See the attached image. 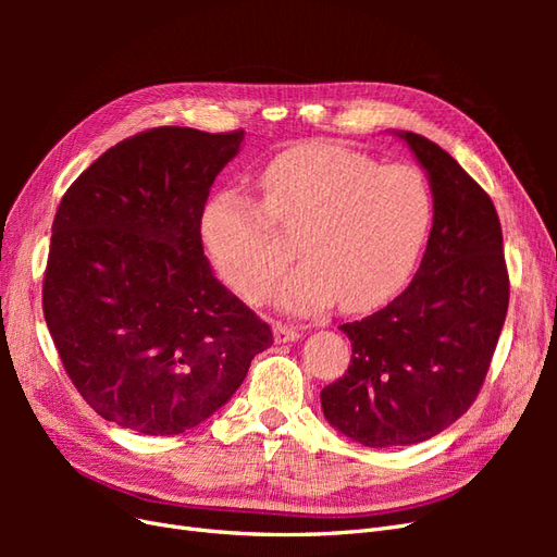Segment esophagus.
Masks as SVG:
<instances>
[{"label":"esophagus","mask_w":557,"mask_h":557,"mask_svg":"<svg viewBox=\"0 0 557 557\" xmlns=\"http://www.w3.org/2000/svg\"><path fill=\"white\" fill-rule=\"evenodd\" d=\"M297 339H299V332L293 325H285V323L274 325V342L276 344H290Z\"/></svg>","instance_id":"obj_1"}]
</instances>
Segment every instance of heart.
Returning a JSON list of instances; mask_svg holds the SVG:
<instances>
[{"instance_id":"obj_1","label":"heart","mask_w":557,"mask_h":557,"mask_svg":"<svg viewBox=\"0 0 557 557\" xmlns=\"http://www.w3.org/2000/svg\"><path fill=\"white\" fill-rule=\"evenodd\" d=\"M262 201L227 188L201 211V242L221 276L250 301L272 290L295 234L301 262L278 285L281 307L313 313L339 301L364 311L407 281L432 223V195L416 166L332 141L276 156L260 176Z\"/></svg>"}]
</instances>
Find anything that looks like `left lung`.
I'll use <instances>...</instances> for the list:
<instances>
[{
	"label": "left lung",
	"instance_id": "8db88e82",
	"mask_svg": "<svg viewBox=\"0 0 557 557\" xmlns=\"http://www.w3.org/2000/svg\"><path fill=\"white\" fill-rule=\"evenodd\" d=\"M397 137L430 178L425 256L391 305L339 327L352 358L320 393L330 425L372 448L425 442L474 404L509 309L493 199L442 146L413 132Z\"/></svg>",
	"mask_w": 557,
	"mask_h": 557
}]
</instances>
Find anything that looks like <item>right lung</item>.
I'll return each instance as SVG.
<instances>
[{"label":"right lung","instance_id":"1","mask_svg":"<svg viewBox=\"0 0 557 557\" xmlns=\"http://www.w3.org/2000/svg\"><path fill=\"white\" fill-rule=\"evenodd\" d=\"M244 132L153 127L64 193L44 315L64 372L111 423L150 436L199 425L237 393L272 330L211 272L201 211Z\"/></svg>","mask_w":557,"mask_h":557}]
</instances>
